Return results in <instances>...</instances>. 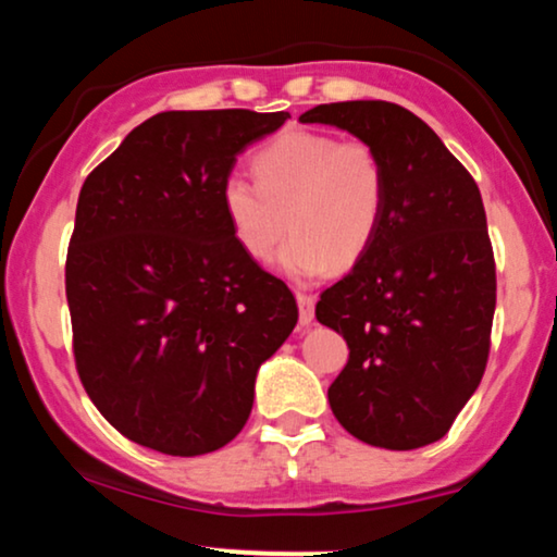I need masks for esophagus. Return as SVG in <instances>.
<instances>
[{
	"label": "esophagus",
	"instance_id": "obj_1",
	"mask_svg": "<svg viewBox=\"0 0 557 557\" xmlns=\"http://www.w3.org/2000/svg\"><path fill=\"white\" fill-rule=\"evenodd\" d=\"M296 300H298V319L304 327H309L311 322H314V304L317 298L309 296V293H296Z\"/></svg>",
	"mask_w": 557,
	"mask_h": 557
}]
</instances>
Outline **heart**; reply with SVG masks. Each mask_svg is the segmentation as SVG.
Instances as JSON below:
<instances>
[{
	"label": "heart",
	"mask_w": 557,
	"mask_h": 557,
	"mask_svg": "<svg viewBox=\"0 0 557 557\" xmlns=\"http://www.w3.org/2000/svg\"><path fill=\"white\" fill-rule=\"evenodd\" d=\"M253 177L227 175L222 212L240 251L270 261L285 230L293 238L280 270L314 280L330 267L348 270L367 257L387 209V170L367 140L290 131L253 157Z\"/></svg>",
	"instance_id": "b5f03b06"
}]
</instances>
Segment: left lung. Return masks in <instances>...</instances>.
<instances>
[{
  "label": "left lung",
  "mask_w": 557,
  "mask_h": 557,
  "mask_svg": "<svg viewBox=\"0 0 557 557\" xmlns=\"http://www.w3.org/2000/svg\"><path fill=\"white\" fill-rule=\"evenodd\" d=\"M372 144L387 170L380 235L317 319L348 343L327 389L361 443L413 450L445 437L482 382L495 314V259L474 177L437 133L389 101H337L300 114Z\"/></svg>",
  "instance_id": "1"
}]
</instances>
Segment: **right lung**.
<instances>
[{
	"mask_svg": "<svg viewBox=\"0 0 557 557\" xmlns=\"http://www.w3.org/2000/svg\"><path fill=\"white\" fill-rule=\"evenodd\" d=\"M287 112H159L83 183L65 290L75 367L120 434L168 456L227 445L298 306L235 243L220 190Z\"/></svg>",
	"mask_w": 557,
	"mask_h": 557,
	"instance_id": "1",
	"label": "right lung"
}]
</instances>
